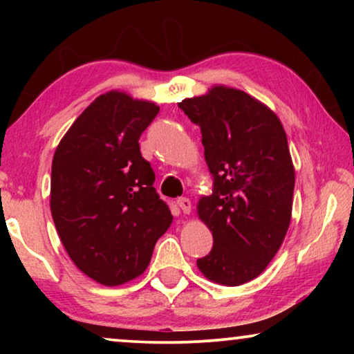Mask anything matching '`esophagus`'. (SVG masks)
Wrapping results in <instances>:
<instances>
[{
  "mask_svg": "<svg viewBox=\"0 0 354 354\" xmlns=\"http://www.w3.org/2000/svg\"><path fill=\"white\" fill-rule=\"evenodd\" d=\"M177 205L182 209L183 214H190L192 212V201L188 200V198H178Z\"/></svg>",
  "mask_w": 354,
  "mask_h": 354,
  "instance_id": "obj_1",
  "label": "esophagus"
}]
</instances>
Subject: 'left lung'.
<instances>
[{"label": "left lung", "mask_w": 354, "mask_h": 354, "mask_svg": "<svg viewBox=\"0 0 354 354\" xmlns=\"http://www.w3.org/2000/svg\"><path fill=\"white\" fill-rule=\"evenodd\" d=\"M201 129L212 193L198 201L212 250L198 269L236 287L258 277L277 253L292 219L295 169L274 111L245 91L214 85L178 103Z\"/></svg>", "instance_id": "left-lung-1"}]
</instances>
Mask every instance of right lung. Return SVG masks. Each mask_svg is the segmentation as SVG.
Segmentation results:
<instances>
[{
  "label": "right lung",
  "mask_w": 354,
  "mask_h": 354,
  "mask_svg": "<svg viewBox=\"0 0 354 354\" xmlns=\"http://www.w3.org/2000/svg\"><path fill=\"white\" fill-rule=\"evenodd\" d=\"M159 106L124 91L100 95L71 125L51 166L50 206L69 258L101 285L145 272L172 224L140 153V135Z\"/></svg>",
  "instance_id": "right-lung-1"
}]
</instances>
